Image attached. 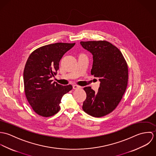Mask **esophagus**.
I'll return each mask as SVG.
<instances>
[{
  "label": "esophagus",
  "mask_w": 156,
  "mask_h": 156,
  "mask_svg": "<svg viewBox=\"0 0 156 156\" xmlns=\"http://www.w3.org/2000/svg\"><path fill=\"white\" fill-rule=\"evenodd\" d=\"M73 88L74 89H78V88H80V87H79V86L77 85H73Z\"/></svg>",
  "instance_id": "34e87169"
}]
</instances>
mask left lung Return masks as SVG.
<instances>
[{
    "label": "left lung",
    "mask_w": 156,
    "mask_h": 156,
    "mask_svg": "<svg viewBox=\"0 0 156 156\" xmlns=\"http://www.w3.org/2000/svg\"><path fill=\"white\" fill-rule=\"evenodd\" d=\"M80 43L92 55L90 73L100 82L97 92L90 87L83 88L87 98L82 108L89 115L101 117L113 111L122 98L128 83L127 64L120 50L108 41Z\"/></svg>",
    "instance_id": "1"
}]
</instances>
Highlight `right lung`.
<instances>
[{"mask_svg": "<svg viewBox=\"0 0 156 156\" xmlns=\"http://www.w3.org/2000/svg\"><path fill=\"white\" fill-rule=\"evenodd\" d=\"M75 43H58L47 45L34 51L26 63L23 80L26 98L38 115L49 117L60 110L64 94L71 90V85L62 86L51 80L56 74L59 61Z\"/></svg>", "mask_w": 156, "mask_h": 156, "instance_id": "1", "label": "right lung"}]
</instances>
